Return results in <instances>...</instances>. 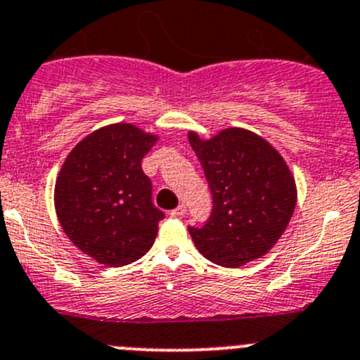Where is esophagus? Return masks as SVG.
Instances as JSON below:
<instances>
[{
	"instance_id": "obj_1",
	"label": "esophagus",
	"mask_w": 360,
	"mask_h": 360,
	"mask_svg": "<svg viewBox=\"0 0 360 360\" xmlns=\"http://www.w3.org/2000/svg\"><path fill=\"white\" fill-rule=\"evenodd\" d=\"M184 214H186V206H184V204H179L176 210L170 211V217L172 218H181V217H184Z\"/></svg>"
}]
</instances>
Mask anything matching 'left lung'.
<instances>
[{
  "instance_id": "1",
  "label": "left lung",
  "mask_w": 360,
  "mask_h": 360,
  "mask_svg": "<svg viewBox=\"0 0 360 360\" xmlns=\"http://www.w3.org/2000/svg\"><path fill=\"white\" fill-rule=\"evenodd\" d=\"M188 140L213 195L210 220L200 229L188 227L197 250L227 268L263 257L297 206V184L284 158L243 127H227L207 140L190 131Z\"/></svg>"
}]
</instances>
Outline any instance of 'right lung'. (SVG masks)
<instances>
[{"mask_svg": "<svg viewBox=\"0 0 360 360\" xmlns=\"http://www.w3.org/2000/svg\"><path fill=\"white\" fill-rule=\"evenodd\" d=\"M158 134L134 124H110L76 143L55 184L60 226L83 254L104 266H124L146 256L163 211L153 204V184L142 160Z\"/></svg>", "mask_w": 360, "mask_h": 360, "instance_id": "obj_1", "label": "right lung"}]
</instances>
